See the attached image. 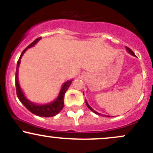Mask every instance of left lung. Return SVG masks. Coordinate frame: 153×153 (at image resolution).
<instances>
[{
	"label": "left lung",
	"instance_id": "1",
	"mask_svg": "<svg viewBox=\"0 0 153 153\" xmlns=\"http://www.w3.org/2000/svg\"><path fill=\"white\" fill-rule=\"evenodd\" d=\"M126 49H127V52H129V54H131V55H133V56H136V55H135V54H134V52H133V51H132V50H131V49H129V47H126ZM85 103H86V105H87L88 108H89V109H90V110H91V111H93V112H94V113H95V114H98V115H99V114H99V113H98V112H96V111H94V109H93V108H91V107L90 106H89V105H88V103H87V101H85ZM105 117H110V116H106V115H105Z\"/></svg>",
	"mask_w": 153,
	"mask_h": 153
}]
</instances>
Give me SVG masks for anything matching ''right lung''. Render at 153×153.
Wrapping results in <instances>:
<instances>
[{"instance_id": "1", "label": "right lung", "mask_w": 153, "mask_h": 153, "mask_svg": "<svg viewBox=\"0 0 153 153\" xmlns=\"http://www.w3.org/2000/svg\"><path fill=\"white\" fill-rule=\"evenodd\" d=\"M41 39V37L37 38L36 39H35L32 43L30 44L22 52V54H21L20 57H19L18 62H17V65H16V78H15V82H16V94L18 96L19 101L22 102V103L24 105V106L27 108L29 111L31 112L34 114L39 116V117H54V116L57 115V114L63 108L64 106V96L65 94L71 84L72 83L73 80H69V81H67L63 84L62 88H61L60 92L58 95V97L57 98V99L55 101H52L50 103H47V104L45 105H38L35 104V103L31 102L28 100L24 96V93L21 88L20 85L19 83V80H18V71H19V66L20 65L21 62V58L24 54V52H26V50L28 48H30V47H33L36 44L39 40Z\"/></svg>"}]
</instances>
